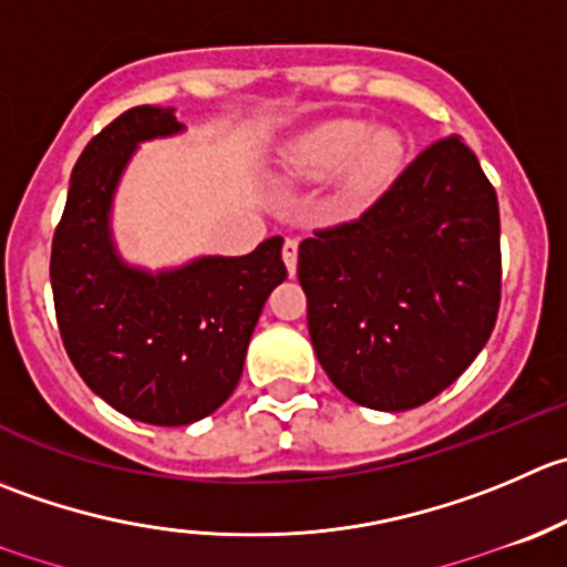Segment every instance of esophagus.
Returning a JSON list of instances; mask_svg holds the SVG:
<instances>
[{
    "label": "esophagus",
    "mask_w": 567,
    "mask_h": 567,
    "mask_svg": "<svg viewBox=\"0 0 567 567\" xmlns=\"http://www.w3.org/2000/svg\"><path fill=\"white\" fill-rule=\"evenodd\" d=\"M282 260H285V266H288V274H290V277H293V274H296V260H299V240H296V238L285 240Z\"/></svg>",
    "instance_id": "1"
}]
</instances>
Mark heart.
<instances>
[{"label":"heart","instance_id":"heart-1","mask_svg":"<svg viewBox=\"0 0 567 567\" xmlns=\"http://www.w3.org/2000/svg\"><path fill=\"white\" fill-rule=\"evenodd\" d=\"M404 161V137L393 126H371L362 121L334 118L290 146L288 172L305 183H321L340 168V190L349 199L377 194L399 174Z\"/></svg>","mask_w":567,"mask_h":567}]
</instances>
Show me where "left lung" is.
<instances>
[{
	"mask_svg": "<svg viewBox=\"0 0 567 567\" xmlns=\"http://www.w3.org/2000/svg\"><path fill=\"white\" fill-rule=\"evenodd\" d=\"M498 199L474 152L443 137L354 221L299 246L318 362L371 410L426 404L476 360L502 301Z\"/></svg>",
	"mask_w": 567,
	"mask_h": 567,
	"instance_id": "1",
	"label": "left lung"
}]
</instances>
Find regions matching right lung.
I'll use <instances>...</instances> for the list:
<instances>
[{
	"instance_id": "add662e5",
	"label": "right lung",
	"mask_w": 567,
	"mask_h": 567,
	"mask_svg": "<svg viewBox=\"0 0 567 567\" xmlns=\"http://www.w3.org/2000/svg\"><path fill=\"white\" fill-rule=\"evenodd\" d=\"M183 132L172 107L141 104L82 150L52 238L54 316L69 360L110 406L155 426L216 412L244 373L268 293L285 282L282 238L244 257L172 271L126 266L110 235L115 185L137 144Z\"/></svg>"
}]
</instances>
